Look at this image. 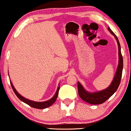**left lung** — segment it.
<instances>
[{
    "label": "left lung",
    "instance_id": "obj_1",
    "mask_svg": "<svg viewBox=\"0 0 131 131\" xmlns=\"http://www.w3.org/2000/svg\"><path fill=\"white\" fill-rule=\"evenodd\" d=\"M108 29L110 33L114 36L116 40L118 46V55H119V61L118 65L117 67L116 71L114 76L111 84L102 91L95 92H90L87 91L83 88L81 84L79 82H78V94L80 97L84 101L87 103L92 105H99L102 104L106 100H107L111 96L115 94V92L118 89L120 82H121V76H122V72L123 68V57L121 52V46H120L119 42L118 37L114 34V32L111 30L110 28H108Z\"/></svg>",
    "mask_w": 131,
    "mask_h": 131
}]
</instances>
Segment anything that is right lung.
Here are the masks:
<instances>
[{"label":"right lung","mask_w":131,"mask_h":131,"mask_svg":"<svg viewBox=\"0 0 131 131\" xmlns=\"http://www.w3.org/2000/svg\"><path fill=\"white\" fill-rule=\"evenodd\" d=\"M10 84H11L12 88L15 94L17 96L18 98L20 100H21L23 102L26 103L27 105H29L30 106H31V107L32 108H34L44 109V108H46L49 107V106H50L51 105H53L54 102L56 101L57 97H58V91H59V89H60V84H58V88H57L56 92H55V95H54L53 97H52V98L49 99V100H47V101H44V102H35V101H32V100H29V99H28L25 98V97H23L22 95H21L19 94L17 91H16L15 89L13 84L12 83L11 81L10 80Z\"/></svg>","instance_id":"obj_1"}]
</instances>
